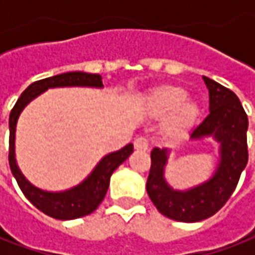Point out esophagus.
<instances>
[{
  "mask_svg": "<svg viewBox=\"0 0 255 255\" xmlns=\"http://www.w3.org/2000/svg\"><path fill=\"white\" fill-rule=\"evenodd\" d=\"M133 146H134V149H136V150L146 152V150L149 149V142H147V139H146V137L140 136V137H136V139H134Z\"/></svg>",
  "mask_w": 255,
  "mask_h": 255,
  "instance_id": "34e87169",
  "label": "esophagus"
}]
</instances>
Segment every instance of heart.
<instances>
[{
    "label": "heart",
    "instance_id": "1",
    "mask_svg": "<svg viewBox=\"0 0 255 255\" xmlns=\"http://www.w3.org/2000/svg\"><path fill=\"white\" fill-rule=\"evenodd\" d=\"M144 105L156 116L169 113L163 125V132L169 139H177L184 134L200 115L199 106L187 101V92L183 88L171 85L153 89L146 96Z\"/></svg>",
    "mask_w": 255,
    "mask_h": 255
}]
</instances>
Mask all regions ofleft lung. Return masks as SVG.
<instances>
[{
  "label": "left lung",
  "instance_id": "8db88e82",
  "mask_svg": "<svg viewBox=\"0 0 255 255\" xmlns=\"http://www.w3.org/2000/svg\"><path fill=\"white\" fill-rule=\"evenodd\" d=\"M203 81L209 89L210 113L193 129L190 139L211 136L220 144V160L210 179L189 190H174L164 179L167 149L154 147L146 190L163 216L183 223L209 219L227 203L236 190L249 162L247 129L249 118L237 95L207 76Z\"/></svg>",
  "mask_w": 255,
  "mask_h": 255
}]
</instances>
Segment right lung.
I'll list each match as a JSON object with an SVG mask.
<instances>
[{
    "instance_id": "right-lung-1",
    "label": "right lung",
    "mask_w": 255,
    "mask_h": 255,
    "mask_svg": "<svg viewBox=\"0 0 255 255\" xmlns=\"http://www.w3.org/2000/svg\"><path fill=\"white\" fill-rule=\"evenodd\" d=\"M64 86H89L103 88L102 76L98 74L86 72H66L45 78L31 84L14 105L9 113V153L8 160L15 180L25 197L49 217L58 220H74L88 216L98 209L106 196L112 173L122 164L133 152V144L129 143L118 152L109 153L96 164L92 173L81 184L65 191H45L32 186L21 173L15 159V129L18 118L25 106L49 88H64Z\"/></svg>"
}]
</instances>
